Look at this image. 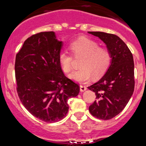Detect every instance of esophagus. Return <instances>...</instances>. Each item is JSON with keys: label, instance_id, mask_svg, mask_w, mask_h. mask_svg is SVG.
<instances>
[{"label": "esophagus", "instance_id": "1", "mask_svg": "<svg viewBox=\"0 0 146 146\" xmlns=\"http://www.w3.org/2000/svg\"><path fill=\"white\" fill-rule=\"evenodd\" d=\"M80 91L83 92V91L86 90V86H84V85H80Z\"/></svg>", "mask_w": 146, "mask_h": 146}]
</instances>
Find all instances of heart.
Segmentation results:
<instances>
[{"mask_svg":"<svg viewBox=\"0 0 146 146\" xmlns=\"http://www.w3.org/2000/svg\"><path fill=\"white\" fill-rule=\"evenodd\" d=\"M70 50L76 57L83 56L80 69L75 70L69 77L73 80L84 82L91 79L102 76L107 71L111 63V52L107 48L100 47L96 41L86 37H80L72 42ZM59 62L62 70L68 73L73 68V57L67 51H61Z\"/></svg>","mask_w":146,"mask_h":146,"instance_id":"1","label":"heart"}]
</instances>
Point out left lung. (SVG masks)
<instances>
[{"mask_svg":"<svg viewBox=\"0 0 146 146\" xmlns=\"http://www.w3.org/2000/svg\"><path fill=\"white\" fill-rule=\"evenodd\" d=\"M88 33L101 39L111 56L106 73L100 80L88 86L96 93L97 98L89 110L99 119H111L123 111L134 92L133 56L127 45L116 35L102 32Z\"/></svg>","mask_w":146,"mask_h":146,"instance_id":"8db88e82","label":"left lung"}]
</instances>
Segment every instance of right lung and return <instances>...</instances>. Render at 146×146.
Instances as JSON below:
<instances>
[{
  "label": "right lung",
  "mask_w": 146,
  "mask_h": 146,
  "mask_svg": "<svg viewBox=\"0 0 146 146\" xmlns=\"http://www.w3.org/2000/svg\"><path fill=\"white\" fill-rule=\"evenodd\" d=\"M63 42L54 32L33 35L16 55L17 93L23 106L41 121H60L68 111V99L76 97L80 86L64 74L59 62Z\"/></svg>",
  "instance_id": "add662e5"
}]
</instances>
